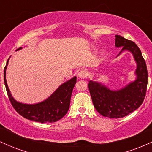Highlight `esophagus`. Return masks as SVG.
Returning <instances> with one entry per match:
<instances>
[{
	"label": "esophagus",
	"instance_id": "esophagus-1",
	"mask_svg": "<svg viewBox=\"0 0 152 152\" xmlns=\"http://www.w3.org/2000/svg\"><path fill=\"white\" fill-rule=\"evenodd\" d=\"M87 76H88V72H87V71L83 70H83H81L78 73V77L79 78H81V79L86 78Z\"/></svg>",
	"mask_w": 152,
	"mask_h": 152
}]
</instances>
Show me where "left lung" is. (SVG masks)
Listing matches in <instances>:
<instances>
[{
  "label": "left lung",
  "instance_id": "left-lung-1",
  "mask_svg": "<svg viewBox=\"0 0 152 152\" xmlns=\"http://www.w3.org/2000/svg\"><path fill=\"white\" fill-rule=\"evenodd\" d=\"M115 45L122 50H129L137 64V78L126 87L118 91H111L97 82L90 81L88 88L96 110L105 117H124L137 109L145 98L148 82V72L145 60L137 45L121 36L116 35Z\"/></svg>",
  "mask_w": 152,
  "mask_h": 152
}]
</instances>
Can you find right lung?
Listing matches in <instances>:
<instances>
[{"label": "right lung", "instance_id": "add662e5", "mask_svg": "<svg viewBox=\"0 0 152 152\" xmlns=\"http://www.w3.org/2000/svg\"><path fill=\"white\" fill-rule=\"evenodd\" d=\"M20 49L21 48H18L17 50ZM8 64V60L4 68L5 86L10 103L19 114L27 119L40 123L56 122L65 116L70 106L71 94L76 82V76L61 85L58 89L44 102L36 104H24L17 102L10 93L6 79V70Z\"/></svg>", "mask_w": 152, "mask_h": 152}]
</instances>
